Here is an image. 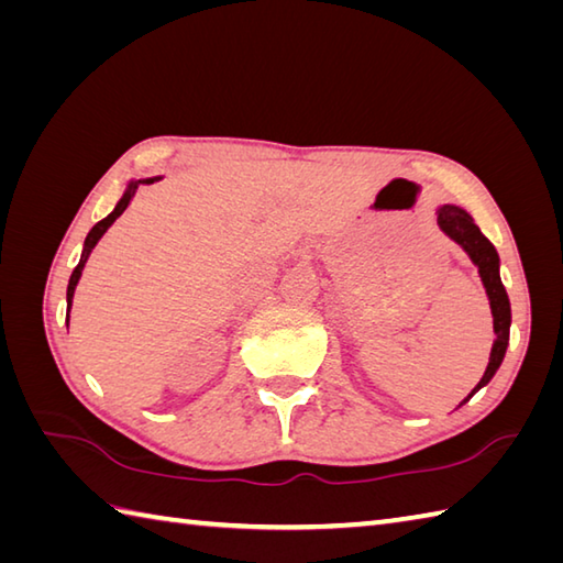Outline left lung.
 I'll list each match as a JSON object with an SVG mask.
<instances>
[{
  "mask_svg": "<svg viewBox=\"0 0 563 563\" xmlns=\"http://www.w3.org/2000/svg\"><path fill=\"white\" fill-rule=\"evenodd\" d=\"M435 222L440 227V232L450 236L454 244H460L464 254L472 258L476 271H479V278H482L484 290H486L488 305H492V317H494L496 339H494V345H492V355H488V365L484 369L479 385H476L470 397L462 401V404H466L476 391L486 387L488 382L494 379L500 363H504L508 341H510V300H508V292L504 288V283H500L498 251L484 236L479 227H476L472 214L466 212L464 208L454 206V202H442V206L435 208Z\"/></svg>",
  "mask_w": 563,
  "mask_h": 563,
  "instance_id": "8db88e82",
  "label": "left lung"
}]
</instances>
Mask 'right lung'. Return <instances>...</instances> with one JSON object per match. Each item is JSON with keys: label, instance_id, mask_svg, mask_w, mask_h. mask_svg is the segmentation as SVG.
I'll use <instances>...</instances> for the list:
<instances>
[{"label": "right lung", "instance_id": "1", "mask_svg": "<svg viewBox=\"0 0 563 563\" xmlns=\"http://www.w3.org/2000/svg\"><path fill=\"white\" fill-rule=\"evenodd\" d=\"M162 176H152V178H130V181L125 184V190H123V196H121V200L115 202V208L106 214V218L101 220V222H97L89 230V234H87V239H84V249H81V256H79V263H77V268L71 271V275H69V285H67V327H69V309H71V300H75V290H77V283H79V278H81V271H84V266H87V261H89V256H91V251H93V246H97L99 242H101V236L109 232V227L121 218V214L125 212V208L130 206V202H133V198H135V194H137V188L142 186V184H154V181H159Z\"/></svg>", "mask_w": 563, "mask_h": 563}]
</instances>
